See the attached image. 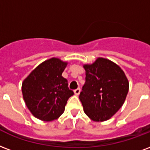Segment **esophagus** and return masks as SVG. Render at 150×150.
Returning <instances> with one entry per match:
<instances>
[{
	"mask_svg": "<svg viewBox=\"0 0 150 150\" xmlns=\"http://www.w3.org/2000/svg\"><path fill=\"white\" fill-rule=\"evenodd\" d=\"M80 91H81V90H80V88H77L76 90H74V93H75V95H79L80 93Z\"/></svg>",
	"mask_w": 150,
	"mask_h": 150,
	"instance_id": "obj_1",
	"label": "esophagus"
}]
</instances>
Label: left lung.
Here are the masks:
<instances>
[{"instance_id":"left-lung-1","label":"left lung","mask_w":150,"mask_h":150,"mask_svg":"<svg viewBox=\"0 0 150 150\" xmlns=\"http://www.w3.org/2000/svg\"><path fill=\"white\" fill-rule=\"evenodd\" d=\"M84 68L86 82L79 94L83 110L92 120H108L124 103L128 80L118 65L105 58H98Z\"/></svg>"}]
</instances>
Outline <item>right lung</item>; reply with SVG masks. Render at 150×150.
<instances>
[{
	"label": "right lung",
	"instance_id": "1",
	"mask_svg": "<svg viewBox=\"0 0 150 150\" xmlns=\"http://www.w3.org/2000/svg\"><path fill=\"white\" fill-rule=\"evenodd\" d=\"M67 63L51 58L38 66L22 84L26 105L36 118L52 121L64 112L68 98L74 94L62 76Z\"/></svg>",
	"mask_w": 150,
	"mask_h": 150
}]
</instances>
